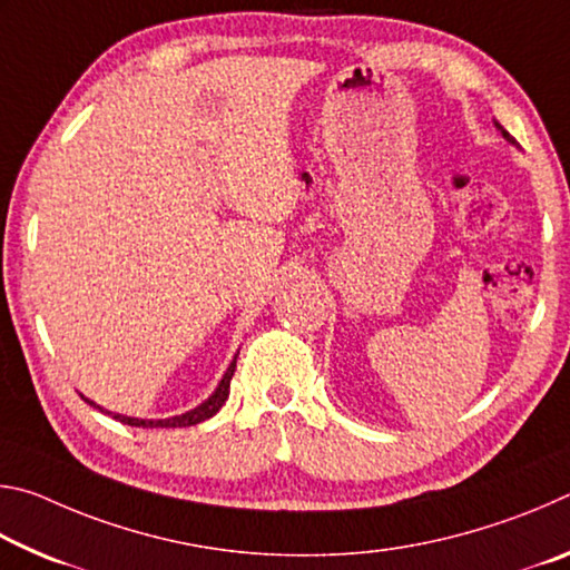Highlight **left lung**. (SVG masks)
<instances>
[{
	"instance_id": "obj_1",
	"label": "left lung",
	"mask_w": 570,
	"mask_h": 570,
	"mask_svg": "<svg viewBox=\"0 0 570 570\" xmlns=\"http://www.w3.org/2000/svg\"><path fill=\"white\" fill-rule=\"evenodd\" d=\"M503 135H505V138H508V140H513V138H510V135H508V132H505V130H503Z\"/></svg>"
}]
</instances>
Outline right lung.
<instances>
[{
    "mask_svg": "<svg viewBox=\"0 0 570 570\" xmlns=\"http://www.w3.org/2000/svg\"><path fill=\"white\" fill-rule=\"evenodd\" d=\"M234 372H236V356H234V362L228 364V370L224 374V380L218 382L216 392L210 394V397L204 404H198L196 410H190L186 414H176V417H168V420H138V417H125V414H115V420L122 422V424H130V428H190V424H198V422H204L208 417H214V414L220 407H224V402L228 400L230 377H234ZM85 402H90V400H85ZM90 404H95V402H90ZM95 407H98V404H95ZM98 410L105 412V414H110L108 410H102V407H98Z\"/></svg>",
    "mask_w": 570,
    "mask_h": 570,
    "instance_id": "obj_1",
    "label": "right lung"
}]
</instances>
